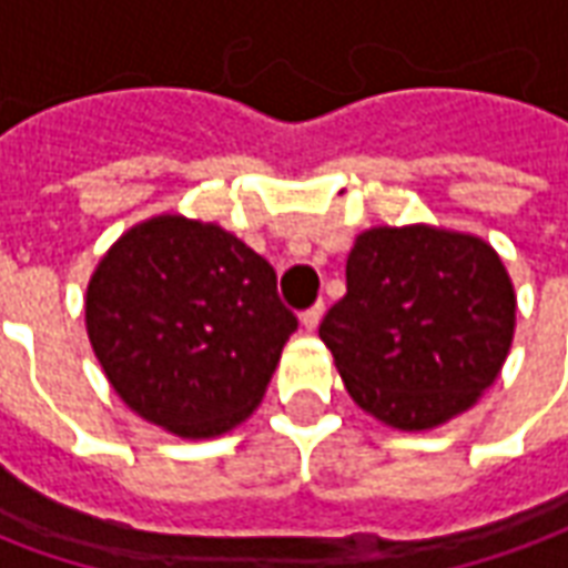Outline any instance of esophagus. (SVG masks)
<instances>
[{"label":"esophagus","instance_id":"obj_1","mask_svg":"<svg viewBox=\"0 0 568 568\" xmlns=\"http://www.w3.org/2000/svg\"><path fill=\"white\" fill-rule=\"evenodd\" d=\"M322 313H325V304L320 301V304H313V307L301 313V325H304L307 332H316V328H320V322H322Z\"/></svg>","mask_w":568,"mask_h":568}]
</instances>
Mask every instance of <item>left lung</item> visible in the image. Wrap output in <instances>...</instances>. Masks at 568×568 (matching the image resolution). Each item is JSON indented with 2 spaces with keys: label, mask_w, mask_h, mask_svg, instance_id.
Instances as JSON below:
<instances>
[{
  "label": "left lung",
  "mask_w": 568,
  "mask_h": 568,
  "mask_svg": "<svg viewBox=\"0 0 568 568\" xmlns=\"http://www.w3.org/2000/svg\"><path fill=\"white\" fill-rule=\"evenodd\" d=\"M514 310L511 280L484 240L374 227L346 258V295L320 337L362 410L419 432L468 410L499 377Z\"/></svg>",
  "instance_id": "1"
}]
</instances>
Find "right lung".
<instances>
[{
    "label": "right lung",
    "instance_id": "right-lung-1",
    "mask_svg": "<svg viewBox=\"0 0 568 568\" xmlns=\"http://www.w3.org/2000/svg\"><path fill=\"white\" fill-rule=\"evenodd\" d=\"M84 313L124 405L182 438L243 423L297 328L258 252L182 215H158L121 236L91 276Z\"/></svg>",
    "mask_w": 568,
    "mask_h": 568
}]
</instances>
